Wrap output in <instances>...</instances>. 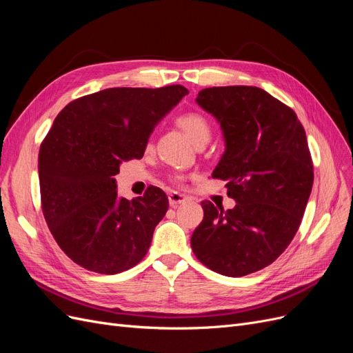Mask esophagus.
Wrapping results in <instances>:
<instances>
[{
    "instance_id": "1",
    "label": "esophagus",
    "mask_w": 353,
    "mask_h": 353,
    "mask_svg": "<svg viewBox=\"0 0 353 353\" xmlns=\"http://www.w3.org/2000/svg\"><path fill=\"white\" fill-rule=\"evenodd\" d=\"M187 201V197L185 196H183V194H179V193H170L169 194V205H170V208H178L179 205H183V203H185Z\"/></svg>"
}]
</instances>
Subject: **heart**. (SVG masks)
<instances>
[{"instance_id": "heart-1", "label": "heart", "mask_w": 353, "mask_h": 353, "mask_svg": "<svg viewBox=\"0 0 353 353\" xmlns=\"http://www.w3.org/2000/svg\"><path fill=\"white\" fill-rule=\"evenodd\" d=\"M176 125L183 130L187 137L193 141L197 147L206 144L212 135V125L208 117L200 112H187L176 117ZM172 179L176 184L183 183V176L174 174Z\"/></svg>"}]
</instances>
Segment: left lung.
<instances>
[{
	"label": "left lung",
	"instance_id": "1",
	"mask_svg": "<svg viewBox=\"0 0 353 353\" xmlns=\"http://www.w3.org/2000/svg\"><path fill=\"white\" fill-rule=\"evenodd\" d=\"M197 103L221 122L227 150L212 178L225 181L236 208L206 200L191 249L209 270L243 276L271 265L301 227L314 163L296 113L258 87L201 90Z\"/></svg>",
	"mask_w": 353,
	"mask_h": 353
}]
</instances>
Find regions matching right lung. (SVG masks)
Returning a JSON list of instances; mask_svg holds the SVG:
<instances>
[{"label":"right lung","instance_id":"add662e5","mask_svg":"<svg viewBox=\"0 0 353 353\" xmlns=\"http://www.w3.org/2000/svg\"><path fill=\"white\" fill-rule=\"evenodd\" d=\"M188 94L183 85L108 88L70 101L39 147L41 208L69 258L99 274H119L147 254L169 208L163 190L117 196L119 165L141 159L156 123Z\"/></svg>","mask_w":353,"mask_h":353}]
</instances>
